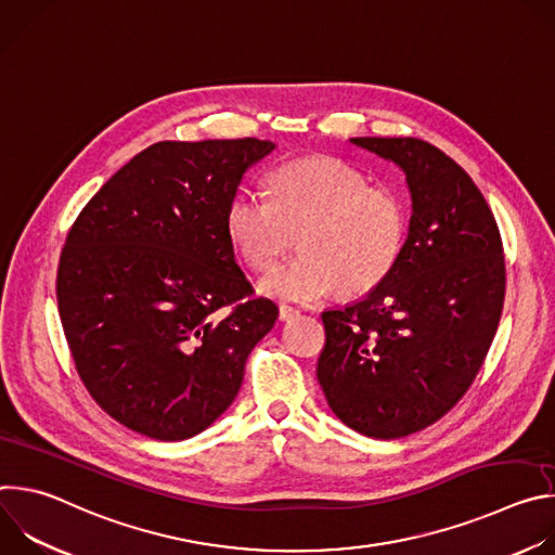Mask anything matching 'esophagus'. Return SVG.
<instances>
[{"mask_svg": "<svg viewBox=\"0 0 555 555\" xmlns=\"http://www.w3.org/2000/svg\"><path fill=\"white\" fill-rule=\"evenodd\" d=\"M298 313H300V309L294 307V305H287V302H281V305H279V319H281V321H292L294 315H298Z\"/></svg>", "mask_w": 555, "mask_h": 555, "instance_id": "1", "label": "esophagus"}]
</instances>
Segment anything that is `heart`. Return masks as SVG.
Masks as SVG:
<instances>
[{
	"label": "heart",
	"mask_w": 555,
	"mask_h": 555,
	"mask_svg": "<svg viewBox=\"0 0 555 555\" xmlns=\"http://www.w3.org/2000/svg\"><path fill=\"white\" fill-rule=\"evenodd\" d=\"M270 199L236 195L228 208L230 242L257 270H272L294 246L300 255L272 272L261 289L285 298H343L369 294L398 263L409 212L392 186L369 184L366 176L336 157L313 155L272 171Z\"/></svg>",
	"instance_id": "b5f03b06"
}]
</instances>
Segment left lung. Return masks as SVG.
I'll list each match as a JSON object with an SVG mask.
<instances>
[{
	"instance_id": "obj_1",
	"label": "left lung",
	"mask_w": 555,
	"mask_h": 555,
	"mask_svg": "<svg viewBox=\"0 0 555 555\" xmlns=\"http://www.w3.org/2000/svg\"><path fill=\"white\" fill-rule=\"evenodd\" d=\"M404 173L413 215L392 272L323 311L319 382L332 411L373 439L441 420L481 371L505 302L496 219L472 178L420 138H351Z\"/></svg>"
}]
</instances>
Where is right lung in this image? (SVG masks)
Returning a JSON list of instances; mask_svg holds the SVG:
<instances>
[{
    "label": "right lung",
    "instance_id": "obj_1",
    "mask_svg": "<svg viewBox=\"0 0 555 555\" xmlns=\"http://www.w3.org/2000/svg\"><path fill=\"white\" fill-rule=\"evenodd\" d=\"M268 140L155 142L72 223L56 302L78 377L133 433L182 441L236 398L279 307L255 298L225 217Z\"/></svg>",
    "mask_w": 555,
    "mask_h": 555
}]
</instances>
